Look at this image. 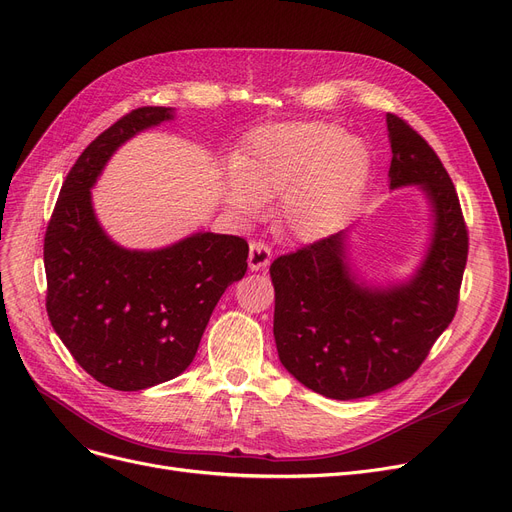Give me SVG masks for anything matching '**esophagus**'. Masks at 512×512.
<instances>
[{
    "label": "esophagus",
    "instance_id": "1",
    "mask_svg": "<svg viewBox=\"0 0 512 512\" xmlns=\"http://www.w3.org/2000/svg\"><path fill=\"white\" fill-rule=\"evenodd\" d=\"M271 250H269V246H266V243H262V241H252L250 243V256H248V266H250V271H262V269H266V266L271 264Z\"/></svg>",
    "mask_w": 512,
    "mask_h": 512
}]
</instances>
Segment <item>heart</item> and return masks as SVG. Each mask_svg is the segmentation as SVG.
<instances>
[{
    "mask_svg": "<svg viewBox=\"0 0 512 512\" xmlns=\"http://www.w3.org/2000/svg\"><path fill=\"white\" fill-rule=\"evenodd\" d=\"M225 173L221 193L246 221L264 202H281L283 227L298 239L331 235L352 214L367 185L371 156L358 137L325 120L266 125L248 135Z\"/></svg>",
    "mask_w": 512,
    "mask_h": 512,
    "instance_id": "heart-1",
    "label": "heart"
}]
</instances>
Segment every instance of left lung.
I'll return each instance as SVG.
<instances>
[{"mask_svg":"<svg viewBox=\"0 0 512 512\" xmlns=\"http://www.w3.org/2000/svg\"><path fill=\"white\" fill-rule=\"evenodd\" d=\"M385 120L389 187L419 185L431 206V241L417 273L385 287L358 279L344 231L271 264L279 360L302 385L333 400L385 392L421 367L454 319L467 264L469 233L444 164L406 120Z\"/></svg>","mask_w":512,"mask_h":512,"instance_id":"obj_1","label":"left lung"}]
</instances>
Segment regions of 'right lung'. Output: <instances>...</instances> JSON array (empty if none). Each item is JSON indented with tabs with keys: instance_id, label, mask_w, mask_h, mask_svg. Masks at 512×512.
Segmentation results:
<instances>
[{
	"instance_id": "1",
	"label": "right lung",
	"mask_w": 512,
	"mask_h": 512,
	"mask_svg": "<svg viewBox=\"0 0 512 512\" xmlns=\"http://www.w3.org/2000/svg\"><path fill=\"white\" fill-rule=\"evenodd\" d=\"M143 106L97 135L66 181L45 231V308L81 367L120 392L181 375L196 356L225 289L248 271V243L193 233L160 250H127L97 223L91 187L112 154L137 133L173 120Z\"/></svg>"
}]
</instances>
